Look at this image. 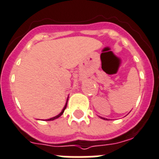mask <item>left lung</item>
Returning a JSON list of instances; mask_svg holds the SVG:
<instances>
[{"instance_id":"1","label":"left lung","mask_w":159,"mask_h":159,"mask_svg":"<svg viewBox=\"0 0 159 159\" xmlns=\"http://www.w3.org/2000/svg\"><path fill=\"white\" fill-rule=\"evenodd\" d=\"M103 119H105V118H103ZM106 120H107V119H106Z\"/></svg>"}]
</instances>
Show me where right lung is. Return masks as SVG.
<instances>
[{
  "label": "right lung",
  "mask_w": 159,
  "mask_h": 159,
  "mask_svg": "<svg viewBox=\"0 0 159 159\" xmlns=\"http://www.w3.org/2000/svg\"><path fill=\"white\" fill-rule=\"evenodd\" d=\"M67 102H68V101H67ZM66 106H67V102H66V106H65V107H64V109H63L62 110V111H61V112L60 113V114H58V115H57V116H55V117H53V118H49V119H48L47 120V121H51V120H54V119H56V118H59V117H60L61 115V114H63V113H64V111H65V110H66Z\"/></svg>",
  "instance_id": "1"
}]
</instances>
